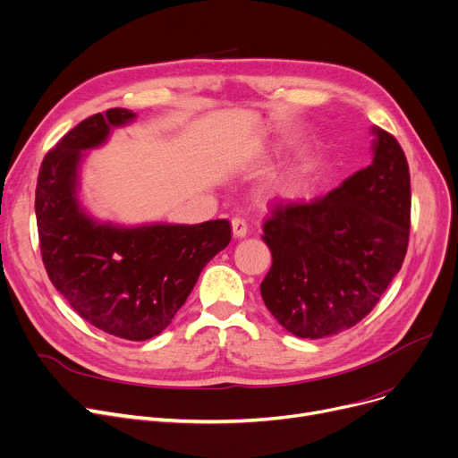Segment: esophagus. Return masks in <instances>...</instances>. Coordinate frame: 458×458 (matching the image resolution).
<instances>
[{
  "mask_svg": "<svg viewBox=\"0 0 458 458\" xmlns=\"http://www.w3.org/2000/svg\"><path fill=\"white\" fill-rule=\"evenodd\" d=\"M232 232L235 237H245L247 232H249V225L245 219H242V216H233L232 219Z\"/></svg>",
  "mask_w": 458,
  "mask_h": 458,
  "instance_id": "obj_1",
  "label": "esophagus"
}]
</instances>
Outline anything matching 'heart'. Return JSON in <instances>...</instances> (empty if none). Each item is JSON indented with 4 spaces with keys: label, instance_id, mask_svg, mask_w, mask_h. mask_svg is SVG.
Wrapping results in <instances>:
<instances>
[{
    "label": "heart",
    "instance_id": "heart-1",
    "mask_svg": "<svg viewBox=\"0 0 458 458\" xmlns=\"http://www.w3.org/2000/svg\"><path fill=\"white\" fill-rule=\"evenodd\" d=\"M304 189V180L299 173H290V174H284L282 178H278L275 182V195L278 199H284V200H290V199H295L299 197L301 192Z\"/></svg>",
    "mask_w": 458,
    "mask_h": 458
}]
</instances>
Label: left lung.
Instances as JSON below:
<instances>
[{
    "label": "left lung",
    "mask_w": 458,
    "mask_h": 458,
    "mask_svg": "<svg viewBox=\"0 0 458 458\" xmlns=\"http://www.w3.org/2000/svg\"><path fill=\"white\" fill-rule=\"evenodd\" d=\"M371 131L369 166L323 199L276 206L263 225L273 266L261 299L299 338H327L362 321L403 266L411 173L397 139Z\"/></svg>",
    "instance_id": "8db88e82"
}]
</instances>
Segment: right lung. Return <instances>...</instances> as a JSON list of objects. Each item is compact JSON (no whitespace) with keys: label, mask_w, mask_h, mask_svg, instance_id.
Here are the masks:
<instances>
[{"label":"right lung","mask_w":458,"mask_h":458,"mask_svg":"<svg viewBox=\"0 0 458 458\" xmlns=\"http://www.w3.org/2000/svg\"><path fill=\"white\" fill-rule=\"evenodd\" d=\"M135 113L107 109L70 130L46 154L35 213L47 276L78 314L111 335L144 342L171 325L206 263L230 243L226 219L200 225L100 223L78 199L83 152L98 148Z\"/></svg>","instance_id":"right-lung-1"}]
</instances>
